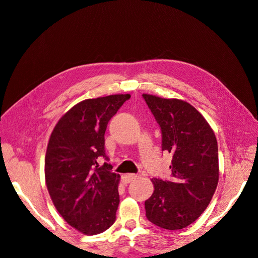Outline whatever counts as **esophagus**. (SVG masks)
<instances>
[{
    "label": "esophagus",
    "mask_w": 258,
    "mask_h": 258,
    "mask_svg": "<svg viewBox=\"0 0 258 258\" xmlns=\"http://www.w3.org/2000/svg\"><path fill=\"white\" fill-rule=\"evenodd\" d=\"M135 178H137V175H136V174L128 173V174H124V175H122V177H121V181H122V183H124V184H128V183H130V182L134 181Z\"/></svg>",
    "instance_id": "34e87169"
}]
</instances>
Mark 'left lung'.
Segmentation results:
<instances>
[{"label":"left lung","instance_id":"1","mask_svg":"<svg viewBox=\"0 0 258 258\" xmlns=\"http://www.w3.org/2000/svg\"><path fill=\"white\" fill-rule=\"evenodd\" d=\"M159 123L162 151L173 155L171 181L152 178L154 192L145 201L147 220L168 230L183 229L202 214L220 177L213 129L196 108L179 99L143 93Z\"/></svg>","mask_w":258,"mask_h":258}]
</instances>
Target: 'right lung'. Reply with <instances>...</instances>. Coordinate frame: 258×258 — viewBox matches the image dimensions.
<instances>
[{
	"label": "right lung",
	"mask_w": 258,
	"mask_h": 258,
	"mask_svg": "<svg viewBox=\"0 0 258 258\" xmlns=\"http://www.w3.org/2000/svg\"><path fill=\"white\" fill-rule=\"evenodd\" d=\"M130 98L111 95L86 99L62 115L54 126L45 156V183L54 208L84 235L93 236L114 224L119 205V174L106 158L104 134L108 120Z\"/></svg>",
	"instance_id": "obj_1"
}]
</instances>
